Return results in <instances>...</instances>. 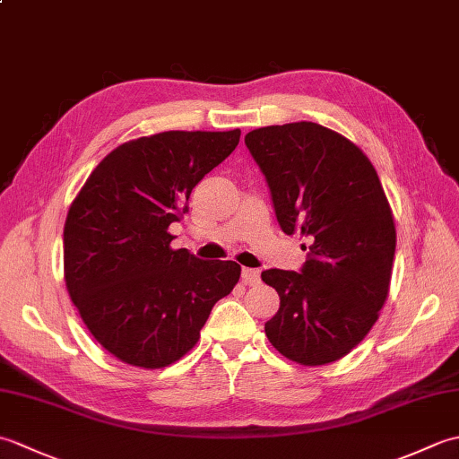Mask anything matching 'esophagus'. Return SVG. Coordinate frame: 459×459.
<instances>
[{
	"mask_svg": "<svg viewBox=\"0 0 459 459\" xmlns=\"http://www.w3.org/2000/svg\"><path fill=\"white\" fill-rule=\"evenodd\" d=\"M242 281L248 286L260 284V272L255 268H242Z\"/></svg>",
	"mask_w": 459,
	"mask_h": 459,
	"instance_id": "obj_1",
	"label": "esophagus"
}]
</instances>
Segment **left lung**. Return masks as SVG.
I'll list each match as a JSON object with an SVG mask.
<instances>
[{
  "label": "left lung",
  "mask_w": 459,
  "mask_h": 459,
  "mask_svg": "<svg viewBox=\"0 0 459 459\" xmlns=\"http://www.w3.org/2000/svg\"><path fill=\"white\" fill-rule=\"evenodd\" d=\"M245 142L280 229L311 240L301 272H262L280 296L266 337L304 367L333 363L367 337L386 301L396 248L391 204L367 155L324 126H266Z\"/></svg>",
  "instance_id": "left-lung-1"
}]
</instances>
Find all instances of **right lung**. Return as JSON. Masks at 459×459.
Instances as JSON below:
<instances>
[{"label": "right lung", "instance_id": "obj_1", "mask_svg": "<svg viewBox=\"0 0 459 459\" xmlns=\"http://www.w3.org/2000/svg\"><path fill=\"white\" fill-rule=\"evenodd\" d=\"M240 130L161 132L96 165L68 209L65 281L92 337L122 363L161 368L197 343L240 278L232 260L171 248L195 185L235 152Z\"/></svg>", "mask_w": 459, "mask_h": 459}]
</instances>
